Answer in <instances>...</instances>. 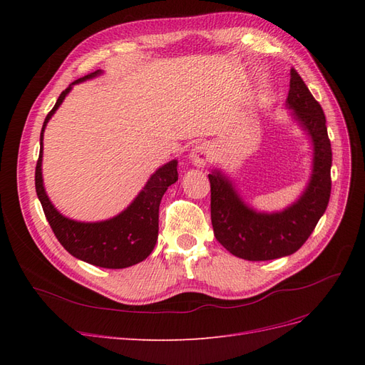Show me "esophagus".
I'll return each mask as SVG.
<instances>
[{"label":"esophagus","mask_w":365,"mask_h":365,"mask_svg":"<svg viewBox=\"0 0 365 365\" xmlns=\"http://www.w3.org/2000/svg\"><path fill=\"white\" fill-rule=\"evenodd\" d=\"M190 160L197 168H204L208 163L213 161V149L207 143L196 145L190 152Z\"/></svg>","instance_id":"1"}]
</instances>
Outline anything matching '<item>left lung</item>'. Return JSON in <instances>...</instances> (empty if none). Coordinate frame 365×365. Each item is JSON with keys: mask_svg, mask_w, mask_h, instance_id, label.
Wrapping results in <instances>:
<instances>
[{"mask_svg": "<svg viewBox=\"0 0 365 365\" xmlns=\"http://www.w3.org/2000/svg\"><path fill=\"white\" fill-rule=\"evenodd\" d=\"M286 105L312 140L314 165L306 190L298 201L277 213H259L240 200L225 175H208L212 190V225L219 244L245 260H272L289 256L312 235L326 212L332 181V148L327 135L323 108L294 68Z\"/></svg>", "mask_w": 365, "mask_h": 365, "instance_id": "8db88e82", "label": "left lung"}]
</instances>
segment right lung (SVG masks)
<instances>
[{
  "label": "right lung",
  "instance_id": "right-lung-1",
  "mask_svg": "<svg viewBox=\"0 0 365 365\" xmlns=\"http://www.w3.org/2000/svg\"><path fill=\"white\" fill-rule=\"evenodd\" d=\"M102 74V70L86 74L74 81L67 90L62 91L56 105L47 114L41 130V149L36 163L35 185L54 236L71 256L96 267L108 269H121L145 260L152 252L158 239V210L161 197L168 187L178 181V161L172 160L153 173L149 181L132 204L113 219L102 222H77V220L62 216L50 202L42 182V138L43 130L51 115L63 102L73 85Z\"/></svg>",
  "mask_w": 365,
  "mask_h": 365
}]
</instances>
